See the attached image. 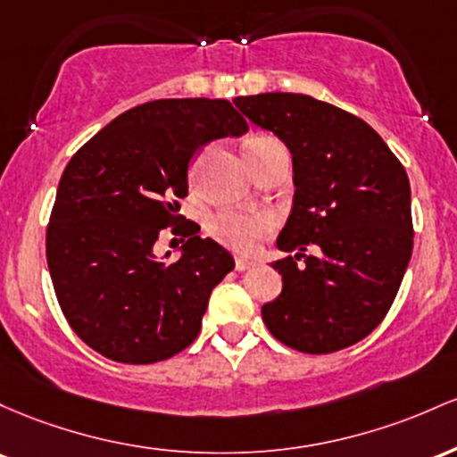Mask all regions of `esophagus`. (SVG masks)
<instances>
[{
  "mask_svg": "<svg viewBox=\"0 0 457 457\" xmlns=\"http://www.w3.org/2000/svg\"><path fill=\"white\" fill-rule=\"evenodd\" d=\"M250 268H254L253 259H245V256H237V259H235V270H237V271H245Z\"/></svg>",
  "mask_w": 457,
  "mask_h": 457,
  "instance_id": "34e87169",
  "label": "esophagus"
}]
</instances>
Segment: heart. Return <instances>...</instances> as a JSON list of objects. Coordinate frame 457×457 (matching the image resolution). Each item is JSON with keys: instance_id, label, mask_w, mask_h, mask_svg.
<instances>
[{"instance_id": "obj_1", "label": "heart", "mask_w": 457, "mask_h": 457, "mask_svg": "<svg viewBox=\"0 0 457 457\" xmlns=\"http://www.w3.org/2000/svg\"><path fill=\"white\" fill-rule=\"evenodd\" d=\"M274 146H280L274 137L256 136L245 145V157L253 163ZM271 228H274V220L265 213L224 212L209 222V233L215 242L227 245L235 253H253L256 245L271 233Z\"/></svg>"}]
</instances>
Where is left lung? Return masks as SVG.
Returning a JSON list of instances; mask_svg holds the SVG:
<instances>
[{
	"label": "left lung",
	"instance_id": "8db88e82",
	"mask_svg": "<svg viewBox=\"0 0 457 457\" xmlns=\"http://www.w3.org/2000/svg\"><path fill=\"white\" fill-rule=\"evenodd\" d=\"M294 157V209L278 237L283 294L261 309L274 339L304 353L362 341L391 309L410 254L412 212L402 162L362 118L294 92L237 96Z\"/></svg>",
	"mask_w": 457,
	"mask_h": 457
}]
</instances>
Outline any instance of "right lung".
Instances as JSON below:
<instances>
[{
    "mask_svg": "<svg viewBox=\"0 0 457 457\" xmlns=\"http://www.w3.org/2000/svg\"><path fill=\"white\" fill-rule=\"evenodd\" d=\"M245 131L248 122L224 99L148 101L114 118L66 163L47 265L66 321L101 356L151 365L198 337L212 289L235 261L198 235L179 201L187 196L194 153ZM163 228L188 237L172 264L154 256Z\"/></svg>",
    "mask_w": 457,
    "mask_h": 457,
    "instance_id": "obj_1",
    "label": "right lung"
}]
</instances>
